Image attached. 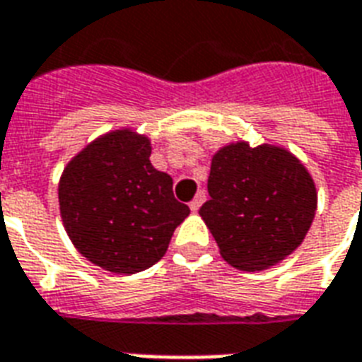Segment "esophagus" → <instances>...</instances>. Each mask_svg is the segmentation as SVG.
Returning a JSON list of instances; mask_svg holds the SVG:
<instances>
[{"label": "esophagus", "instance_id": "1", "mask_svg": "<svg viewBox=\"0 0 362 362\" xmlns=\"http://www.w3.org/2000/svg\"><path fill=\"white\" fill-rule=\"evenodd\" d=\"M204 200H206V194H204L202 191L197 192V197L192 198L191 202H189V208H191L192 211H197L198 208H200V206H202V204H204Z\"/></svg>", "mask_w": 362, "mask_h": 362}]
</instances>
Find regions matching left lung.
<instances>
[{
  "mask_svg": "<svg viewBox=\"0 0 362 362\" xmlns=\"http://www.w3.org/2000/svg\"><path fill=\"white\" fill-rule=\"evenodd\" d=\"M210 200L200 217L225 262L243 271L281 263L305 238L317 187L301 160L281 145L233 141L211 156Z\"/></svg>",
  "mask_w": 362,
  "mask_h": 362,
  "instance_id": "left-lung-1",
  "label": "left lung"
}]
</instances>
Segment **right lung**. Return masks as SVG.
Returning <instances> with one entry per match:
<instances>
[{"instance_id":"1","label":"right lung","mask_w":362,"mask_h":362,"mask_svg":"<svg viewBox=\"0 0 362 362\" xmlns=\"http://www.w3.org/2000/svg\"><path fill=\"white\" fill-rule=\"evenodd\" d=\"M151 139L132 127L99 135L70 160L59 181L68 238L88 262L133 274L160 262L191 214L171 177L151 164Z\"/></svg>"}]
</instances>
